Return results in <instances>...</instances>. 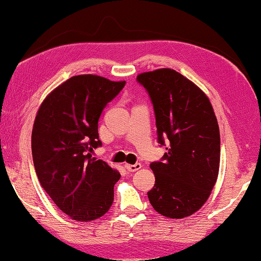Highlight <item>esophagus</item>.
<instances>
[{
    "instance_id": "obj_1",
    "label": "esophagus",
    "mask_w": 261,
    "mask_h": 261,
    "mask_svg": "<svg viewBox=\"0 0 261 261\" xmlns=\"http://www.w3.org/2000/svg\"><path fill=\"white\" fill-rule=\"evenodd\" d=\"M124 167H126L129 172H134V171H138L139 169H141V164L137 163L134 164V165H132V164H124Z\"/></svg>"
}]
</instances>
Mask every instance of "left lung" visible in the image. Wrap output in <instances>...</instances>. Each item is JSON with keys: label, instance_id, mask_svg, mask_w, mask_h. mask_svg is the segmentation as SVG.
Listing matches in <instances>:
<instances>
[{"label": "left lung", "instance_id": "left-lung-1", "mask_svg": "<svg viewBox=\"0 0 261 261\" xmlns=\"http://www.w3.org/2000/svg\"><path fill=\"white\" fill-rule=\"evenodd\" d=\"M155 113L159 144L169 142L164 162L152 163L155 176L148 199L155 212L184 219L198 212L219 176L220 129L208 96L172 69L138 74Z\"/></svg>", "mask_w": 261, "mask_h": 261}]
</instances>
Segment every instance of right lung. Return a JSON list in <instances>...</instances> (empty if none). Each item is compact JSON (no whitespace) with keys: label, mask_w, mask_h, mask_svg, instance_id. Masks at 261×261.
<instances>
[{"label":"right lung","mask_w":261,"mask_h":261,"mask_svg":"<svg viewBox=\"0 0 261 261\" xmlns=\"http://www.w3.org/2000/svg\"><path fill=\"white\" fill-rule=\"evenodd\" d=\"M126 82L97 74L73 76L46 96L32 130V154L38 179L70 219L90 222L105 215L114 201L117 170L92 158L98 119Z\"/></svg>","instance_id":"add662e5"}]
</instances>
